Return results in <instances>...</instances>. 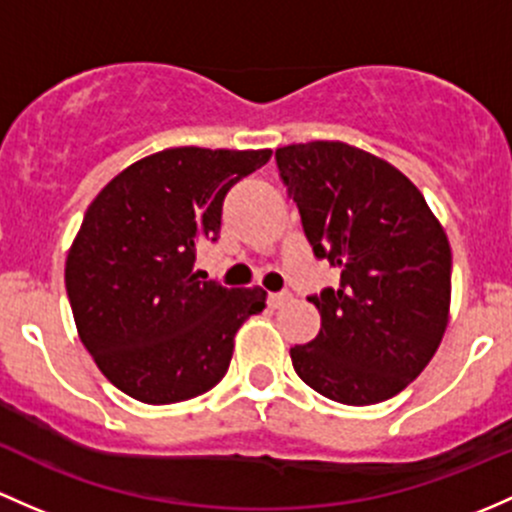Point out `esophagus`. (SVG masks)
Masks as SVG:
<instances>
[{"label": "esophagus", "instance_id": "34e87169", "mask_svg": "<svg viewBox=\"0 0 512 512\" xmlns=\"http://www.w3.org/2000/svg\"><path fill=\"white\" fill-rule=\"evenodd\" d=\"M289 299H292V294H289V292H272V294H267V301H270L272 309H279V306L287 304Z\"/></svg>", "mask_w": 512, "mask_h": 512}]
</instances>
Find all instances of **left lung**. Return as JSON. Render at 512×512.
<instances>
[{
	"instance_id": "left-lung-1",
	"label": "left lung",
	"mask_w": 512,
	"mask_h": 512,
	"mask_svg": "<svg viewBox=\"0 0 512 512\" xmlns=\"http://www.w3.org/2000/svg\"><path fill=\"white\" fill-rule=\"evenodd\" d=\"M304 235L341 267L338 287L306 297L321 331L292 348L294 370L343 405L390 400L427 368L449 319L451 247L407 176L343 142L274 154Z\"/></svg>"
}]
</instances>
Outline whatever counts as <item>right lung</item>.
<instances>
[{
    "instance_id": "right-lung-1",
    "label": "right lung",
    "mask_w": 512,
    "mask_h": 512,
    "mask_svg": "<svg viewBox=\"0 0 512 512\" xmlns=\"http://www.w3.org/2000/svg\"><path fill=\"white\" fill-rule=\"evenodd\" d=\"M270 149L176 147L127 166L90 203L66 260L80 341L112 385L147 405L203 395L228 373L260 287L228 289L193 272L218 242L223 201Z\"/></svg>"
}]
</instances>
